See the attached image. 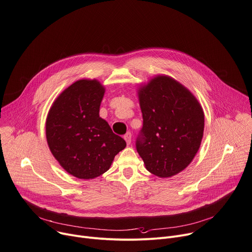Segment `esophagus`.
Listing matches in <instances>:
<instances>
[{
  "mask_svg": "<svg viewBox=\"0 0 252 252\" xmlns=\"http://www.w3.org/2000/svg\"><path fill=\"white\" fill-rule=\"evenodd\" d=\"M124 139H125V141H126V143H127V145H130V144H131V133H130V132L126 133V134L124 135Z\"/></svg>",
  "mask_w": 252,
  "mask_h": 252,
  "instance_id": "esophagus-1",
  "label": "esophagus"
}]
</instances>
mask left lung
Returning <instances> with one entry per match:
<instances>
[{
    "label": "left lung",
    "mask_w": 252,
    "mask_h": 252,
    "mask_svg": "<svg viewBox=\"0 0 252 252\" xmlns=\"http://www.w3.org/2000/svg\"><path fill=\"white\" fill-rule=\"evenodd\" d=\"M137 93L143 116L137 152L150 173L172 177L183 171L199 150L203 109L185 86L167 75L150 79Z\"/></svg>",
    "instance_id": "1"
}]
</instances>
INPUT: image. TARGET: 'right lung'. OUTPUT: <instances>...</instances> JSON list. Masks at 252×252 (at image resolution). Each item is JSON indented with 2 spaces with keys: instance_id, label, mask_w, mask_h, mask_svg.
Segmentation results:
<instances>
[{
  "instance_id": "add662e5",
  "label": "right lung",
  "mask_w": 252,
  "mask_h": 252,
  "mask_svg": "<svg viewBox=\"0 0 252 252\" xmlns=\"http://www.w3.org/2000/svg\"><path fill=\"white\" fill-rule=\"evenodd\" d=\"M105 87L96 79H80L53 102L46 119L51 153L62 168L79 179H94L126 147L123 138L99 116Z\"/></svg>"
}]
</instances>
